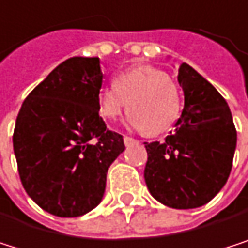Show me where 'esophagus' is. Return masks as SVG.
Returning a JSON list of instances; mask_svg holds the SVG:
<instances>
[{
  "instance_id": "1",
  "label": "esophagus",
  "mask_w": 248,
  "mask_h": 248,
  "mask_svg": "<svg viewBox=\"0 0 248 248\" xmlns=\"http://www.w3.org/2000/svg\"><path fill=\"white\" fill-rule=\"evenodd\" d=\"M123 142H125V145H126V147H131V145L140 144V141H138V140H134V138H131V137H128V135L123 137Z\"/></svg>"
}]
</instances>
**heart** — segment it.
I'll return each mask as SVG.
<instances>
[{
  "label": "heart",
  "mask_w": 248,
  "mask_h": 248,
  "mask_svg": "<svg viewBox=\"0 0 248 248\" xmlns=\"http://www.w3.org/2000/svg\"><path fill=\"white\" fill-rule=\"evenodd\" d=\"M98 114L116 120L126 107V123L138 131L158 135L169 131L180 116L182 103L176 84L154 66L140 65L114 77L113 85L97 94Z\"/></svg>",
  "instance_id": "1"
}]
</instances>
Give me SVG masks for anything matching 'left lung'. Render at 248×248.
I'll return each mask as SVG.
<instances>
[{"instance_id":"8db88e82","label":"left lung","mask_w":248,"mask_h":248,"mask_svg":"<svg viewBox=\"0 0 248 248\" xmlns=\"http://www.w3.org/2000/svg\"><path fill=\"white\" fill-rule=\"evenodd\" d=\"M177 79L185 93L182 116L164 142H145L144 177L163 205L193 209L212 201L227 183L237 131L227 101L198 71L183 62Z\"/></svg>"}]
</instances>
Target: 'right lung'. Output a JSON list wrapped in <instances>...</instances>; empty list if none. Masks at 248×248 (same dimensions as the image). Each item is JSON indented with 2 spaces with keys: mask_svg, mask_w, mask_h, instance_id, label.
<instances>
[{
  "mask_svg": "<svg viewBox=\"0 0 248 248\" xmlns=\"http://www.w3.org/2000/svg\"><path fill=\"white\" fill-rule=\"evenodd\" d=\"M98 58L59 63L23 101L13 135L27 195L46 212L75 218L103 199L110 164L125 151L123 137L106 128L97 94Z\"/></svg>",
  "mask_w": 248,
  "mask_h": 248,
  "instance_id": "1",
  "label": "right lung"
}]
</instances>
